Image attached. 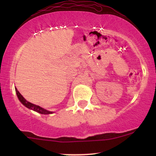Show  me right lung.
Returning <instances> with one entry per match:
<instances>
[{
    "mask_svg": "<svg viewBox=\"0 0 156 156\" xmlns=\"http://www.w3.org/2000/svg\"><path fill=\"white\" fill-rule=\"evenodd\" d=\"M16 91L17 96H18L19 100H20L21 103H22L24 106H26L27 108H30V109H32V110L35 111V112H37L42 114H50L52 113V112H49V111L44 109L43 108L40 107V106H39L35 105V104H33L30 103V102L26 101V100L24 99V97H23V96L20 94V93L19 92L18 90H17L16 88Z\"/></svg>",
    "mask_w": 156,
    "mask_h": 156,
    "instance_id": "right-lung-1",
    "label": "right lung"
}]
</instances>
